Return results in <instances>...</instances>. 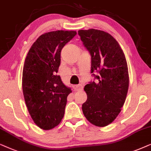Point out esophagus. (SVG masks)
<instances>
[{"label": "esophagus", "instance_id": "34e87169", "mask_svg": "<svg viewBox=\"0 0 151 151\" xmlns=\"http://www.w3.org/2000/svg\"><path fill=\"white\" fill-rule=\"evenodd\" d=\"M74 90H75V91H79V90H81L83 89V86H82L81 84H79V85H75L74 86Z\"/></svg>", "mask_w": 151, "mask_h": 151}]
</instances>
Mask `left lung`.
I'll return each instance as SVG.
<instances>
[{
  "mask_svg": "<svg viewBox=\"0 0 151 151\" xmlns=\"http://www.w3.org/2000/svg\"><path fill=\"white\" fill-rule=\"evenodd\" d=\"M83 45L91 55V72L96 80L86 85L88 99L82 105L84 116L98 127L111 124L121 112L129 86L126 57L114 37L102 30L78 31Z\"/></svg>",
  "mask_w": 151,
  "mask_h": 151,
  "instance_id": "1",
  "label": "left lung"
}]
</instances>
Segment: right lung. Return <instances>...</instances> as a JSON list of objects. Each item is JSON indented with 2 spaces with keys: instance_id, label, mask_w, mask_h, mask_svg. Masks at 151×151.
I'll return each mask as SVG.
<instances>
[{
  "instance_id": "1",
  "label": "right lung",
  "mask_w": 151,
  "mask_h": 151,
  "mask_svg": "<svg viewBox=\"0 0 151 151\" xmlns=\"http://www.w3.org/2000/svg\"><path fill=\"white\" fill-rule=\"evenodd\" d=\"M77 35L76 31L57 30L40 36L26 56L22 87L32 120L43 130L57 126L64 116L71 88L57 75L64 45Z\"/></svg>"
}]
</instances>
